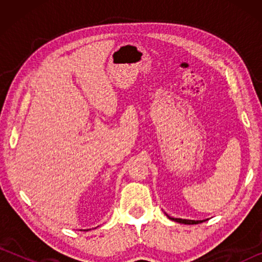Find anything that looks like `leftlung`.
<instances>
[{"instance_id":"8db88e82","label":"left lung","mask_w":262,"mask_h":262,"mask_svg":"<svg viewBox=\"0 0 262 262\" xmlns=\"http://www.w3.org/2000/svg\"><path fill=\"white\" fill-rule=\"evenodd\" d=\"M168 219H170L171 221H173V222H178V223H180V224H199V223H202V222H205L206 220H203V221H194V220H183V219H174V217H171V216H168L167 214H165Z\"/></svg>"}]
</instances>
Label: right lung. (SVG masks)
Here are the masks:
<instances>
[{
  "label": "right lung",
  "mask_w": 262,
  "mask_h": 262,
  "mask_svg": "<svg viewBox=\"0 0 262 262\" xmlns=\"http://www.w3.org/2000/svg\"><path fill=\"white\" fill-rule=\"evenodd\" d=\"M86 231H88V230H86Z\"/></svg>",
  "instance_id": "right-lung-1"
}]
</instances>
